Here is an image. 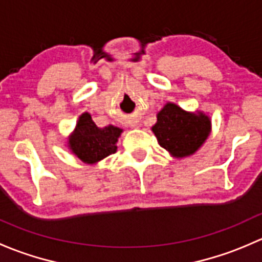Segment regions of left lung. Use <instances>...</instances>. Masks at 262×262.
Masks as SVG:
<instances>
[{"label": "left lung", "mask_w": 262, "mask_h": 262, "mask_svg": "<svg viewBox=\"0 0 262 262\" xmlns=\"http://www.w3.org/2000/svg\"><path fill=\"white\" fill-rule=\"evenodd\" d=\"M152 132L158 144L173 158L192 156L212 132V119L204 112H186L175 102H167L157 113Z\"/></svg>", "instance_id": "left-lung-1"}]
</instances>
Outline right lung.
Wrapping results in <instances>:
<instances>
[{"label":"right lung","mask_w":262,"mask_h":262,"mask_svg":"<svg viewBox=\"0 0 262 262\" xmlns=\"http://www.w3.org/2000/svg\"><path fill=\"white\" fill-rule=\"evenodd\" d=\"M123 129L114 125L99 128L89 113L78 116L75 130L67 138L68 149L87 165H95L116 152Z\"/></svg>","instance_id":"obj_1"}]
</instances>
